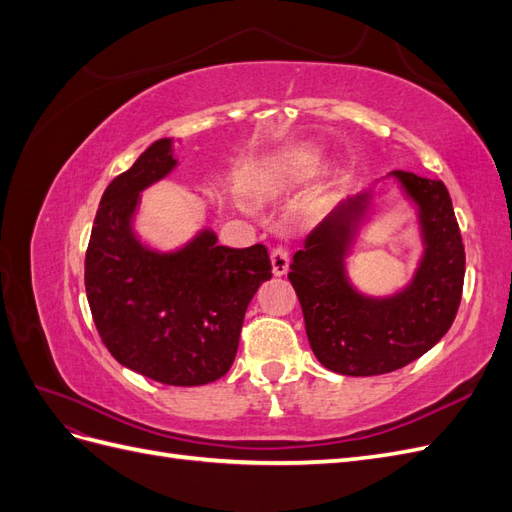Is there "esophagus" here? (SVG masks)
Instances as JSON below:
<instances>
[{"label":"esophagus","mask_w":512,"mask_h":512,"mask_svg":"<svg viewBox=\"0 0 512 512\" xmlns=\"http://www.w3.org/2000/svg\"><path fill=\"white\" fill-rule=\"evenodd\" d=\"M288 265H290V254H288L286 247H275V250L271 252V267H273V273H275L277 277L286 275Z\"/></svg>","instance_id":"obj_1"}]
</instances>
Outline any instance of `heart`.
<instances>
[{"instance_id":"1","label":"heart","mask_w":512,"mask_h":512,"mask_svg":"<svg viewBox=\"0 0 512 512\" xmlns=\"http://www.w3.org/2000/svg\"><path fill=\"white\" fill-rule=\"evenodd\" d=\"M320 166V153L314 149H284L262 158L252 168V181L262 190H282L312 177Z\"/></svg>"}]
</instances>
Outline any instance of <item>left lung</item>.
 <instances>
[{
  "instance_id": "1",
  "label": "left lung",
  "mask_w": 512,
  "mask_h": 512,
  "mask_svg": "<svg viewBox=\"0 0 512 512\" xmlns=\"http://www.w3.org/2000/svg\"><path fill=\"white\" fill-rule=\"evenodd\" d=\"M393 182L411 208L422 252L411 280L389 295H367L347 265L379 214ZM466 252L446 185L393 170L346 196L294 252L288 280L297 290L316 359L342 376H380L436 346L457 316Z\"/></svg>"
}]
</instances>
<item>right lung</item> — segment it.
<instances>
[{
  "mask_svg": "<svg viewBox=\"0 0 512 512\" xmlns=\"http://www.w3.org/2000/svg\"><path fill=\"white\" fill-rule=\"evenodd\" d=\"M177 166L175 138H160L108 183L91 228L85 290L102 342L123 367L170 386H200L235 361L245 309L271 280V260L260 243L218 245L209 226L173 250L138 235L143 192Z\"/></svg>",
  "mask_w": 512,
  "mask_h": 512,
  "instance_id": "add662e5",
  "label": "right lung"
}]
</instances>
